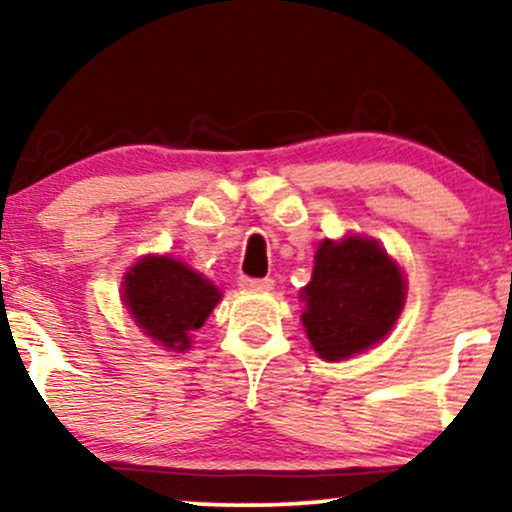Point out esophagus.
Instances as JSON below:
<instances>
[{
  "label": "esophagus",
  "instance_id": "obj_1",
  "mask_svg": "<svg viewBox=\"0 0 512 512\" xmlns=\"http://www.w3.org/2000/svg\"><path fill=\"white\" fill-rule=\"evenodd\" d=\"M240 289L245 291H269L274 286V279H250V276H240Z\"/></svg>",
  "mask_w": 512,
  "mask_h": 512
}]
</instances>
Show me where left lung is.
Segmentation results:
<instances>
[{"instance_id": "1", "label": "left lung", "mask_w": 512, "mask_h": 512, "mask_svg": "<svg viewBox=\"0 0 512 512\" xmlns=\"http://www.w3.org/2000/svg\"><path fill=\"white\" fill-rule=\"evenodd\" d=\"M303 301L310 344L325 361H339L361 354L392 330L404 305V279L373 240H325Z\"/></svg>"}]
</instances>
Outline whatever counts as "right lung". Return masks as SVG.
<instances>
[{
    "label": "right lung",
    "instance_id": "obj_1",
    "mask_svg": "<svg viewBox=\"0 0 512 512\" xmlns=\"http://www.w3.org/2000/svg\"><path fill=\"white\" fill-rule=\"evenodd\" d=\"M221 293L202 274L170 257H144L125 276V305L151 339L173 351L190 346Z\"/></svg>",
    "mask_w": 512,
    "mask_h": 512
}]
</instances>
